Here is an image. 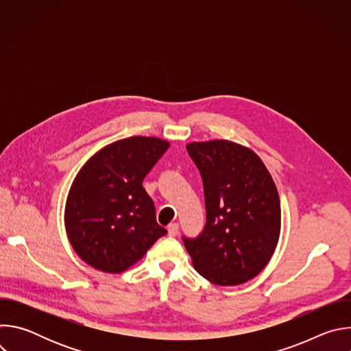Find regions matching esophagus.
I'll return each instance as SVG.
<instances>
[{"label":"esophagus","instance_id":"obj_1","mask_svg":"<svg viewBox=\"0 0 351 351\" xmlns=\"http://www.w3.org/2000/svg\"><path fill=\"white\" fill-rule=\"evenodd\" d=\"M178 232H179V225L176 223V222H173V223H169L168 225V234L169 236H176L178 234Z\"/></svg>","mask_w":351,"mask_h":351}]
</instances>
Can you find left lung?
Wrapping results in <instances>:
<instances>
[{
	"mask_svg": "<svg viewBox=\"0 0 351 351\" xmlns=\"http://www.w3.org/2000/svg\"><path fill=\"white\" fill-rule=\"evenodd\" d=\"M203 179L206 225L183 244L195 271L221 286L257 276L271 260L280 233V202L260 157L228 140L187 144Z\"/></svg>",
	"mask_w": 351,
	"mask_h": 351,
	"instance_id": "left-lung-1",
	"label": "left lung"
}]
</instances>
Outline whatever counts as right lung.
<instances>
[{
	"label": "right lung",
	"mask_w": 351,
	"mask_h": 351,
	"mask_svg": "<svg viewBox=\"0 0 351 351\" xmlns=\"http://www.w3.org/2000/svg\"><path fill=\"white\" fill-rule=\"evenodd\" d=\"M168 147L161 138L134 136L99 149L82 168L68 197L65 226L88 265L119 274L167 234L141 183Z\"/></svg>",
	"instance_id": "1"
}]
</instances>
